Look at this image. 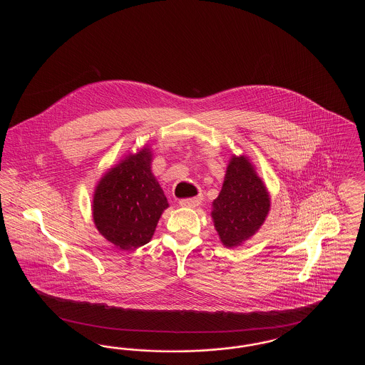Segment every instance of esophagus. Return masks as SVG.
<instances>
[{"mask_svg": "<svg viewBox=\"0 0 365 365\" xmlns=\"http://www.w3.org/2000/svg\"><path fill=\"white\" fill-rule=\"evenodd\" d=\"M201 202H202V197L198 195V197H192V198L180 200V201H179V205L183 207V208H195V207L201 205Z\"/></svg>", "mask_w": 365, "mask_h": 365, "instance_id": "esophagus-1", "label": "esophagus"}]
</instances>
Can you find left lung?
Masks as SVG:
<instances>
[{"label":"left lung","instance_id":"8db88e82","mask_svg":"<svg viewBox=\"0 0 365 365\" xmlns=\"http://www.w3.org/2000/svg\"><path fill=\"white\" fill-rule=\"evenodd\" d=\"M269 208V192L256 167L249 157L232 155L210 212L222 243L234 249L250 240L264 225Z\"/></svg>","mask_w":365,"mask_h":365}]
</instances>
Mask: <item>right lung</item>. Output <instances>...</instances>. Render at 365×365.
I'll use <instances>...</instances> for the list:
<instances>
[{
	"label": "right lung",
	"instance_id": "add662e5",
	"mask_svg": "<svg viewBox=\"0 0 365 365\" xmlns=\"http://www.w3.org/2000/svg\"><path fill=\"white\" fill-rule=\"evenodd\" d=\"M148 145L109 168L93 194V220L106 241L123 250L150 242L163 212L170 207L152 173Z\"/></svg>",
	"mask_w": 365,
	"mask_h": 365
}]
</instances>
